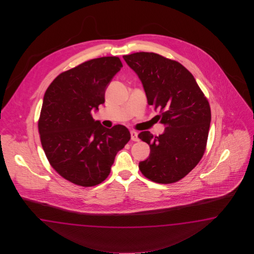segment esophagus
Instances as JSON below:
<instances>
[{"mask_svg":"<svg viewBox=\"0 0 254 254\" xmlns=\"http://www.w3.org/2000/svg\"><path fill=\"white\" fill-rule=\"evenodd\" d=\"M131 139L133 141H138V133L136 131L131 130L130 131Z\"/></svg>","mask_w":254,"mask_h":254,"instance_id":"34e87169","label":"esophagus"}]
</instances>
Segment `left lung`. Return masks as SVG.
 Wrapping results in <instances>:
<instances>
[{
	"mask_svg": "<svg viewBox=\"0 0 254 254\" xmlns=\"http://www.w3.org/2000/svg\"><path fill=\"white\" fill-rule=\"evenodd\" d=\"M123 58L143 85L148 104L160 111V116H155L157 121L166 126L158 137L149 131L138 134L151 150L138 168L154 183L178 182L197 165L205 152L211 120L208 101L181 63L149 52Z\"/></svg>",
	"mask_w": 254,
	"mask_h": 254,
	"instance_id": "8db88e82",
	"label": "left lung"
}]
</instances>
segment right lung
<instances>
[{"label": "right lung", "mask_w": 254, "mask_h": 254, "mask_svg": "<svg viewBox=\"0 0 254 254\" xmlns=\"http://www.w3.org/2000/svg\"><path fill=\"white\" fill-rule=\"evenodd\" d=\"M122 67L117 57L94 59L61 73L45 93L38 122L42 146L53 169L72 184L103 182L130 139L125 126L107 128L91 116Z\"/></svg>", "instance_id": "1"}]
</instances>
